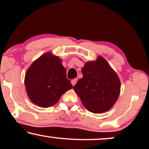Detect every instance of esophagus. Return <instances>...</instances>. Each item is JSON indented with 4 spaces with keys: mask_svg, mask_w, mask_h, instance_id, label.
<instances>
[{
    "mask_svg": "<svg viewBox=\"0 0 149 149\" xmlns=\"http://www.w3.org/2000/svg\"><path fill=\"white\" fill-rule=\"evenodd\" d=\"M77 82V79H72V80L71 81V83H72V86H74V85L76 84Z\"/></svg>",
    "mask_w": 149,
    "mask_h": 149,
    "instance_id": "esophagus-1",
    "label": "esophagus"
}]
</instances>
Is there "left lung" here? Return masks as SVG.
I'll return each instance as SVG.
<instances>
[{"instance_id": "left-lung-1", "label": "left lung", "mask_w": 149, "mask_h": 149, "mask_svg": "<svg viewBox=\"0 0 149 149\" xmlns=\"http://www.w3.org/2000/svg\"><path fill=\"white\" fill-rule=\"evenodd\" d=\"M81 71L83 78L78 81L74 89L84 107L93 113L111 109L117 100L121 89L117 73L102 56L85 63Z\"/></svg>"}]
</instances>
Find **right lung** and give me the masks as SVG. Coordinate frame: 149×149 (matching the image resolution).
<instances>
[{"instance_id":"obj_1","label":"right lung","mask_w":149,"mask_h":149,"mask_svg":"<svg viewBox=\"0 0 149 149\" xmlns=\"http://www.w3.org/2000/svg\"><path fill=\"white\" fill-rule=\"evenodd\" d=\"M62 62L58 56L46 53L26 71L24 83L28 97L34 104L42 108L52 107L63 93L73 88Z\"/></svg>"}]
</instances>
